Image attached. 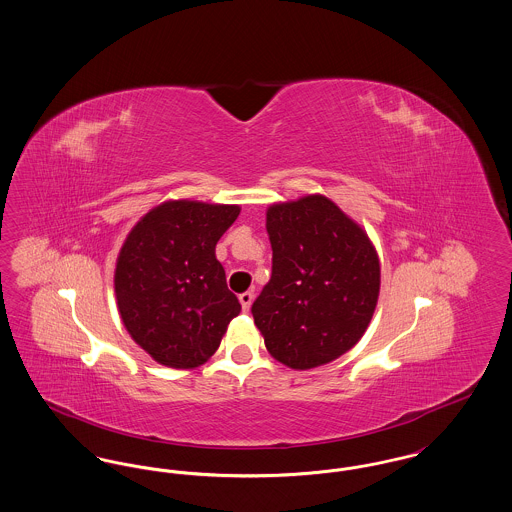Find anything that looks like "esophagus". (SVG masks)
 <instances>
[{"instance_id": "1", "label": "esophagus", "mask_w": 512, "mask_h": 512, "mask_svg": "<svg viewBox=\"0 0 512 512\" xmlns=\"http://www.w3.org/2000/svg\"><path fill=\"white\" fill-rule=\"evenodd\" d=\"M240 303H242V309L247 313V311H249V307H251V303H253V293H240Z\"/></svg>"}]
</instances>
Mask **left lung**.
Returning a JSON list of instances; mask_svg holds the SVG:
<instances>
[{
    "instance_id": "1",
    "label": "left lung",
    "mask_w": 512,
    "mask_h": 512,
    "mask_svg": "<svg viewBox=\"0 0 512 512\" xmlns=\"http://www.w3.org/2000/svg\"><path fill=\"white\" fill-rule=\"evenodd\" d=\"M272 274L251 305L268 353L295 370L326 365L363 338L380 263L359 224L324 195L267 211Z\"/></svg>"
}]
</instances>
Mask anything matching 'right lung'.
Returning a JSON list of instances; mask_svg holds the SVG:
<instances>
[{"mask_svg":"<svg viewBox=\"0 0 512 512\" xmlns=\"http://www.w3.org/2000/svg\"><path fill=\"white\" fill-rule=\"evenodd\" d=\"M238 205L167 201L128 234L115 270L122 322L144 351L171 368L203 365L242 305L215 247Z\"/></svg>","mask_w":512,"mask_h":512,"instance_id":"obj_1","label":"right lung"}]
</instances>
